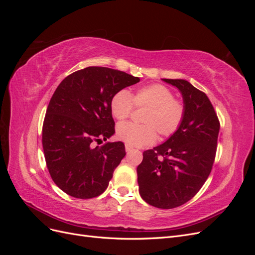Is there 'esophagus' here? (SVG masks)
<instances>
[{"instance_id":"obj_1","label":"esophagus","mask_w":255,"mask_h":255,"mask_svg":"<svg viewBox=\"0 0 255 255\" xmlns=\"http://www.w3.org/2000/svg\"><path fill=\"white\" fill-rule=\"evenodd\" d=\"M132 150H133V146H130L128 144H126V151L127 152H130Z\"/></svg>"}]
</instances>
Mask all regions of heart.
Segmentation results:
<instances>
[{"label":"heart","instance_id":"b5f03b06","mask_svg":"<svg viewBox=\"0 0 255 255\" xmlns=\"http://www.w3.org/2000/svg\"><path fill=\"white\" fill-rule=\"evenodd\" d=\"M137 107H146L141 121L120 123L117 128L119 139L130 146L150 145L160 137H170L180 128L185 117V105L174 99L173 92L160 84H151L135 91L133 96L122 89L111 99V112L114 118L125 120Z\"/></svg>","mask_w":255,"mask_h":255}]
</instances>
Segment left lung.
<instances>
[{"instance_id":"1","label":"left lung","mask_w":255,"mask_h":255,"mask_svg":"<svg viewBox=\"0 0 255 255\" xmlns=\"http://www.w3.org/2000/svg\"><path fill=\"white\" fill-rule=\"evenodd\" d=\"M180 90L185 117L180 128L152 150L137 167L139 194L158 208L186 203L201 189L212 171L220 123L207 96L185 80L163 79Z\"/></svg>"}]
</instances>
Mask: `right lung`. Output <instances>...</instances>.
I'll use <instances>...</instances> for the list:
<instances>
[{
    "label": "right lung",
    "instance_id": "1",
    "mask_svg": "<svg viewBox=\"0 0 255 255\" xmlns=\"http://www.w3.org/2000/svg\"><path fill=\"white\" fill-rule=\"evenodd\" d=\"M140 81L106 67H87L68 75L54 92L42 127V146L50 175L69 196L103 194L126 156L125 143L106 142L115 133L113 96Z\"/></svg>",
    "mask_w": 255,
    "mask_h": 255
}]
</instances>
